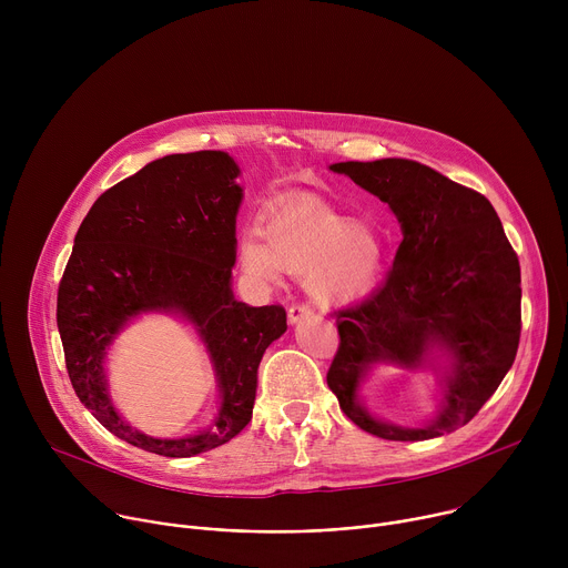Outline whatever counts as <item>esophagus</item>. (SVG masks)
Here are the masks:
<instances>
[{
	"mask_svg": "<svg viewBox=\"0 0 568 568\" xmlns=\"http://www.w3.org/2000/svg\"><path fill=\"white\" fill-rule=\"evenodd\" d=\"M312 314V310H310V305H303V303H296V305H292L290 310H287V321L292 323V326H296V323H301L303 318H307Z\"/></svg>",
	"mask_w": 568,
	"mask_h": 568,
	"instance_id": "1",
	"label": "esophagus"
}]
</instances>
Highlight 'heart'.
Returning a JSON list of instances; mask_svg holds the SVG:
<instances>
[{"label":"heart","mask_w":568,"mask_h":568,"mask_svg":"<svg viewBox=\"0 0 568 568\" xmlns=\"http://www.w3.org/2000/svg\"><path fill=\"white\" fill-rule=\"evenodd\" d=\"M386 242L373 222L314 197L274 204L240 242V265L252 278L276 283L281 272L303 274L310 296L323 305L348 303L373 287Z\"/></svg>","instance_id":"heart-1"}]
</instances>
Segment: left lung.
<instances>
[{
    "instance_id": "obj_1",
    "label": "left lung",
    "mask_w": 568,
    "mask_h": 568,
    "mask_svg": "<svg viewBox=\"0 0 568 568\" xmlns=\"http://www.w3.org/2000/svg\"><path fill=\"white\" fill-rule=\"evenodd\" d=\"M333 173L379 197L402 242L382 287L337 314L328 386L342 412L384 440H429L467 425L510 371L521 333V270L495 206L412 159L342 161ZM379 363L437 375L423 426L371 415L358 393Z\"/></svg>"
}]
</instances>
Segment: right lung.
I'll list each match as a JSON object with an SVG mask.
<instances>
[{"mask_svg": "<svg viewBox=\"0 0 568 568\" xmlns=\"http://www.w3.org/2000/svg\"><path fill=\"white\" fill-rule=\"evenodd\" d=\"M240 166L222 150L166 154L105 191L80 224L58 290V331L80 402L116 438L189 458L229 443L254 412L258 366L287 331L281 305L233 296ZM143 313H173L196 331L219 382V412L202 433L154 439L113 407L104 364Z\"/></svg>", "mask_w": 568, "mask_h": 568, "instance_id": "add662e5", "label": "right lung"}]
</instances>
